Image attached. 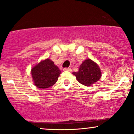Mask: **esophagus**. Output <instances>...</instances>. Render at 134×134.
<instances>
[{"label": "esophagus", "instance_id": "esophagus-1", "mask_svg": "<svg viewBox=\"0 0 134 134\" xmlns=\"http://www.w3.org/2000/svg\"><path fill=\"white\" fill-rule=\"evenodd\" d=\"M63 71H72V69L70 68H63Z\"/></svg>", "mask_w": 134, "mask_h": 134}]
</instances>
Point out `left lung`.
Masks as SVG:
<instances>
[{
    "label": "left lung",
    "mask_w": 134,
    "mask_h": 134,
    "mask_svg": "<svg viewBox=\"0 0 134 134\" xmlns=\"http://www.w3.org/2000/svg\"><path fill=\"white\" fill-rule=\"evenodd\" d=\"M77 80L82 85L91 86L98 82L101 77V71L98 64L90 58L85 60L80 65L79 71L72 72Z\"/></svg>",
    "instance_id": "8db88e82"
}]
</instances>
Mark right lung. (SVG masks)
Returning a JSON list of instances; mask_svg holds the SVG:
<instances>
[{"label": "right lung", "mask_w": 134, "mask_h": 134, "mask_svg": "<svg viewBox=\"0 0 134 134\" xmlns=\"http://www.w3.org/2000/svg\"><path fill=\"white\" fill-rule=\"evenodd\" d=\"M34 85L39 88L52 87L57 81L61 71L49 58L42 60L31 69Z\"/></svg>", "instance_id": "obj_1"}]
</instances>
